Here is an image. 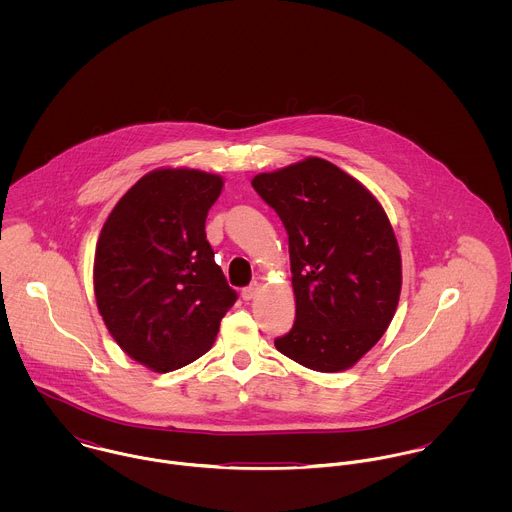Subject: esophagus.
Masks as SVG:
<instances>
[{
	"mask_svg": "<svg viewBox=\"0 0 512 512\" xmlns=\"http://www.w3.org/2000/svg\"><path fill=\"white\" fill-rule=\"evenodd\" d=\"M260 292V284H252V286H248V288H244L242 290V299L244 301H252L256 295Z\"/></svg>",
	"mask_w": 512,
	"mask_h": 512,
	"instance_id": "1",
	"label": "esophagus"
}]
</instances>
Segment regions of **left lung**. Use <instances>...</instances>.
I'll return each instance as SVG.
<instances>
[{
	"label": "left lung",
	"instance_id": "obj_1",
	"mask_svg": "<svg viewBox=\"0 0 512 512\" xmlns=\"http://www.w3.org/2000/svg\"><path fill=\"white\" fill-rule=\"evenodd\" d=\"M252 187L290 242L295 323L276 349L317 372L357 365L388 329L402 290L400 248L382 205L321 157L258 173Z\"/></svg>",
	"mask_w": 512,
	"mask_h": 512
}]
</instances>
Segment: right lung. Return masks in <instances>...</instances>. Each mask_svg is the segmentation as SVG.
Masks as SVG:
<instances>
[{"label": "right lung", "instance_id": "add662e5", "mask_svg": "<svg viewBox=\"0 0 512 512\" xmlns=\"http://www.w3.org/2000/svg\"><path fill=\"white\" fill-rule=\"evenodd\" d=\"M222 177L189 167L146 173L116 203L94 254L98 313L120 349L169 372L203 357L234 305L205 220Z\"/></svg>", "mask_w": 512, "mask_h": 512}]
</instances>
